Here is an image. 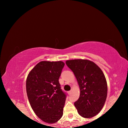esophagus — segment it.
<instances>
[{
  "instance_id": "1",
  "label": "esophagus",
  "mask_w": 128,
  "mask_h": 128,
  "mask_svg": "<svg viewBox=\"0 0 128 128\" xmlns=\"http://www.w3.org/2000/svg\"><path fill=\"white\" fill-rule=\"evenodd\" d=\"M71 92H71V91H69V92H68V94L69 95H70L71 94Z\"/></svg>"
}]
</instances>
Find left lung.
Masks as SVG:
<instances>
[{
	"mask_svg": "<svg viewBox=\"0 0 128 128\" xmlns=\"http://www.w3.org/2000/svg\"><path fill=\"white\" fill-rule=\"evenodd\" d=\"M74 73L80 88V95L74 106L80 116L91 118L96 115L104 105L107 95V84L101 69L88 60L66 61Z\"/></svg>",
	"mask_w": 128,
	"mask_h": 128,
	"instance_id": "obj_1",
	"label": "left lung"
}]
</instances>
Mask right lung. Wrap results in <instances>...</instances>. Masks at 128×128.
<instances>
[{
	"label": "right lung",
	"instance_id": "1",
	"mask_svg": "<svg viewBox=\"0 0 128 128\" xmlns=\"http://www.w3.org/2000/svg\"><path fill=\"white\" fill-rule=\"evenodd\" d=\"M65 64L62 62L42 61L29 72L26 88L34 113L45 122L53 124L63 114L66 94L59 78Z\"/></svg>",
	"mask_w": 128,
	"mask_h": 128
}]
</instances>
